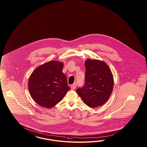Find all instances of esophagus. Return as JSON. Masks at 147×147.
<instances>
[{"instance_id":"1","label":"esophagus","mask_w":147,"mask_h":147,"mask_svg":"<svg viewBox=\"0 0 147 147\" xmlns=\"http://www.w3.org/2000/svg\"><path fill=\"white\" fill-rule=\"evenodd\" d=\"M76 86H77L76 83H74L73 85H71V89H72V90H74V89H76Z\"/></svg>"}]
</instances>
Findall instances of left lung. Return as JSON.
<instances>
[{
    "label": "left lung",
    "mask_w": 147,
    "mask_h": 147,
    "mask_svg": "<svg viewBox=\"0 0 147 147\" xmlns=\"http://www.w3.org/2000/svg\"><path fill=\"white\" fill-rule=\"evenodd\" d=\"M85 84L76 93L90 108L102 106L111 95L114 78L107 63L99 60L87 59L85 61Z\"/></svg>",
    "instance_id": "8db88e82"
}]
</instances>
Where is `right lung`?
Masks as SVG:
<instances>
[{
  "label": "right lung",
  "mask_w": 147,
  "mask_h": 147,
  "mask_svg": "<svg viewBox=\"0 0 147 147\" xmlns=\"http://www.w3.org/2000/svg\"><path fill=\"white\" fill-rule=\"evenodd\" d=\"M62 68V62L53 60L36 67L30 76V93L40 106L47 108L54 107L71 89Z\"/></svg>",
  "instance_id": "1"
}]
</instances>
